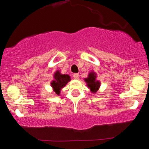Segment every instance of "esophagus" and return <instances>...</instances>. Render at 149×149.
Listing matches in <instances>:
<instances>
[{"mask_svg":"<svg viewBox=\"0 0 149 149\" xmlns=\"http://www.w3.org/2000/svg\"><path fill=\"white\" fill-rule=\"evenodd\" d=\"M73 76L75 79H78V78H79V74H78V73H74Z\"/></svg>","mask_w":149,"mask_h":149,"instance_id":"1","label":"esophagus"}]
</instances>
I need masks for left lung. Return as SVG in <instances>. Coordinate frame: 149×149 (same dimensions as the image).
<instances>
[{
    "label": "left lung",
    "mask_w": 149,
    "mask_h": 149,
    "mask_svg": "<svg viewBox=\"0 0 149 149\" xmlns=\"http://www.w3.org/2000/svg\"><path fill=\"white\" fill-rule=\"evenodd\" d=\"M96 74L94 72H91L88 75L87 78H85V81L87 83V86L90 88L92 93H96L100 86V83L98 81H96Z\"/></svg>",
    "instance_id": "left-lung-1"
}]
</instances>
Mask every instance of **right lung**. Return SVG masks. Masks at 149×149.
Listing matches in <instances>:
<instances>
[{"mask_svg": "<svg viewBox=\"0 0 149 149\" xmlns=\"http://www.w3.org/2000/svg\"><path fill=\"white\" fill-rule=\"evenodd\" d=\"M54 80L52 81L51 84L56 94L59 95L61 88L66 86L67 83L70 81L71 78L68 75H62L58 71L54 73Z\"/></svg>", "mask_w": 149, "mask_h": 149, "instance_id": "1", "label": "right lung"}]
</instances>
